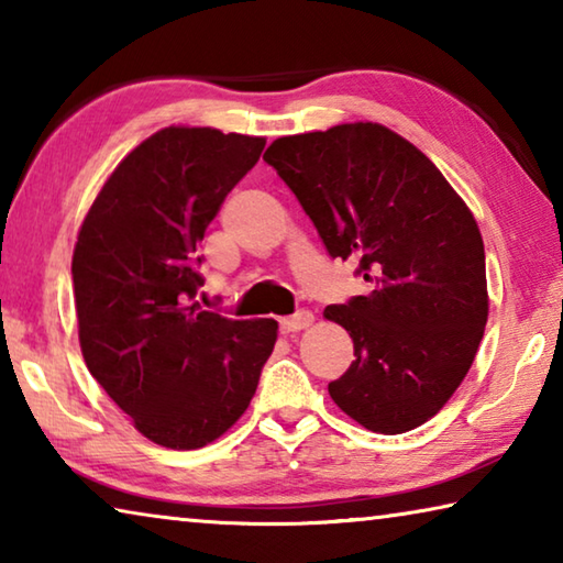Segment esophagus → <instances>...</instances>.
Wrapping results in <instances>:
<instances>
[{
	"label": "esophagus",
	"instance_id": "esophagus-1",
	"mask_svg": "<svg viewBox=\"0 0 563 563\" xmlns=\"http://www.w3.org/2000/svg\"><path fill=\"white\" fill-rule=\"evenodd\" d=\"M312 320H316V318H312L310 310H298V312H295V316L280 320V330L283 332H298V330L310 328Z\"/></svg>",
	"mask_w": 563,
	"mask_h": 563
}]
</instances>
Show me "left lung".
<instances>
[{
	"label": "left lung",
	"mask_w": 563,
	"mask_h": 563,
	"mask_svg": "<svg viewBox=\"0 0 563 563\" xmlns=\"http://www.w3.org/2000/svg\"><path fill=\"white\" fill-rule=\"evenodd\" d=\"M278 170L330 258L357 261L365 295L328 305L355 360L328 385L379 434L424 424L462 385L489 316L482 233L430 158L379 123L273 141Z\"/></svg>",
	"instance_id": "left-lung-1"
}]
</instances>
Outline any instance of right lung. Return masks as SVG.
<instances>
[{
    "mask_svg": "<svg viewBox=\"0 0 563 563\" xmlns=\"http://www.w3.org/2000/svg\"><path fill=\"white\" fill-rule=\"evenodd\" d=\"M265 139L168 126L121 161L76 238L79 342L93 379L136 430L198 450L238 422L278 338L275 320H231L194 302L196 255Z\"/></svg>",
    "mask_w": 563,
    "mask_h": 563,
    "instance_id": "add662e5",
    "label": "right lung"
}]
</instances>
